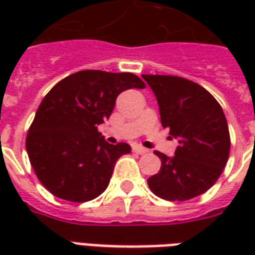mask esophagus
I'll return each instance as SVG.
<instances>
[{
  "label": "esophagus",
  "mask_w": 255,
  "mask_h": 255,
  "mask_svg": "<svg viewBox=\"0 0 255 255\" xmlns=\"http://www.w3.org/2000/svg\"><path fill=\"white\" fill-rule=\"evenodd\" d=\"M132 150H133V153H138V154H144V153H147V149H144V147L139 146V144L133 146Z\"/></svg>",
  "instance_id": "obj_1"
}]
</instances>
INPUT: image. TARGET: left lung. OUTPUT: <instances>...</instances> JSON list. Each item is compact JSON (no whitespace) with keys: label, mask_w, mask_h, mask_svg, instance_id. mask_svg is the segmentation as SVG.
Returning <instances> with one entry per match:
<instances>
[{"label":"left lung","mask_w":255,"mask_h":255,"mask_svg":"<svg viewBox=\"0 0 255 255\" xmlns=\"http://www.w3.org/2000/svg\"><path fill=\"white\" fill-rule=\"evenodd\" d=\"M153 90L162 127L179 140L173 157L155 151L161 169L147 179L157 197L187 201L217 182L230 155V131L224 112L209 91L187 79L142 75Z\"/></svg>","instance_id":"1"}]
</instances>
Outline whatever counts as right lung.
Instances as JSON below:
<instances>
[{"label": "right lung", "instance_id": "add662e5", "mask_svg": "<svg viewBox=\"0 0 255 255\" xmlns=\"http://www.w3.org/2000/svg\"><path fill=\"white\" fill-rule=\"evenodd\" d=\"M129 72L80 71L53 87L35 113L25 140L39 182L54 197L87 202L105 191L128 143H108L98 126L111 117L120 93L143 89Z\"/></svg>", "mask_w": 255, "mask_h": 255}]
</instances>
